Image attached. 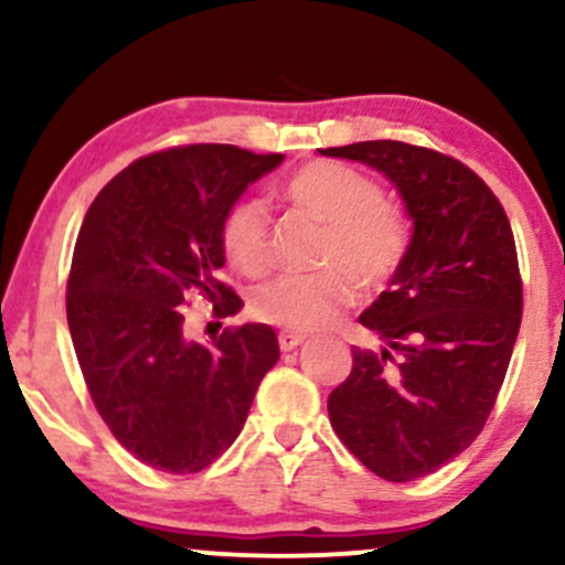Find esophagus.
Returning <instances> with one entry per match:
<instances>
[{"mask_svg":"<svg viewBox=\"0 0 565 565\" xmlns=\"http://www.w3.org/2000/svg\"><path fill=\"white\" fill-rule=\"evenodd\" d=\"M305 342V334H300V332H281L278 334V348L284 350V353H287V350H295L297 345H302Z\"/></svg>","mask_w":565,"mask_h":565,"instance_id":"esophagus-1","label":"esophagus"}]
</instances>
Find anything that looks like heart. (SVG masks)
<instances>
[{"mask_svg": "<svg viewBox=\"0 0 565 565\" xmlns=\"http://www.w3.org/2000/svg\"><path fill=\"white\" fill-rule=\"evenodd\" d=\"M284 199L308 212L323 228L321 270L289 274L252 291V316L291 332H319L337 321L366 289L393 281L408 252V223L398 206L387 204L377 180L340 164L316 159L297 167L281 188ZM220 242L228 263L246 276H260L270 265V212L257 196L228 206Z\"/></svg>", "mask_w": 565, "mask_h": 565, "instance_id": "b5f03b06", "label": "heart"}]
</instances>
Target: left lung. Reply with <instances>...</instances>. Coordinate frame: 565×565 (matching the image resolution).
Returning <instances> with one entry per match:
<instances>
[{"label":"left lung","instance_id":"left-lung-1","mask_svg":"<svg viewBox=\"0 0 565 565\" xmlns=\"http://www.w3.org/2000/svg\"><path fill=\"white\" fill-rule=\"evenodd\" d=\"M401 193L414 231L406 260L359 321L385 342L353 348L329 395V419L374 476L406 483L436 472L483 430L523 313L510 220L462 161L398 140L327 148Z\"/></svg>","mask_w":565,"mask_h":565}]
</instances>
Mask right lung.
<instances>
[{
	"label": "right lung",
	"instance_id": "obj_1",
	"mask_svg": "<svg viewBox=\"0 0 565 565\" xmlns=\"http://www.w3.org/2000/svg\"><path fill=\"white\" fill-rule=\"evenodd\" d=\"M281 161L217 142L170 148L116 174L84 217L66 291L71 340L103 423L151 468H210L278 361L268 323L188 340L183 305L199 291L215 316L242 310L217 281L220 225L246 185Z\"/></svg>",
	"mask_w": 565,
	"mask_h": 565
}]
</instances>
